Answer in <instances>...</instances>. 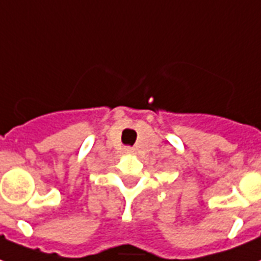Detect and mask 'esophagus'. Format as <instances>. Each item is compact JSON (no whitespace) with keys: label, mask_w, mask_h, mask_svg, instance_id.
Returning <instances> with one entry per match:
<instances>
[{"label":"esophagus","mask_w":261,"mask_h":261,"mask_svg":"<svg viewBox=\"0 0 261 261\" xmlns=\"http://www.w3.org/2000/svg\"><path fill=\"white\" fill-rule=\"evenodd\" d=\"M126 152L131 154V152H133V149H131V147H126Z\"/></svg>","instance_id":"34e87169"}]
</instances>
